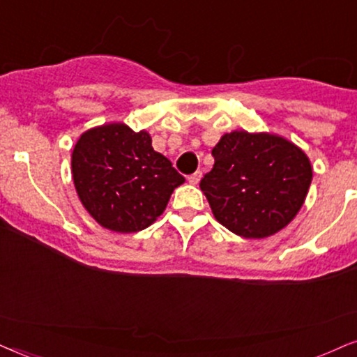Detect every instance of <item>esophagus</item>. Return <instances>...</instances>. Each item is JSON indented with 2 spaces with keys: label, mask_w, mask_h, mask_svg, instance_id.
<instances>
[{
  "label": "esophagus",
  "mask_w": 357,
  "mask_h": 357,
  "mask_svg": "<svg viewBox=\"0 0 357 357\" xmlns=\"http://www.w3.org/2000/svg\"><path fill=\"white\" fill-rule=\"evenodd\" d=\"M201 178H202L201 171H196V173H192L191 176H188V181H189V184H194V186H196V184L201 181Z\"/></svg>",
  "instance_id": "obj_1"
}]
</instances>
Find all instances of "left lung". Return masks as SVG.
<instances>
[{"mask_svg":"<svg viewBox=\"0 0 357 357\" xmlns=\"http://www.w3.org/2000/svg\"><path fill=\"white\" fill-rule=\"evenodd\" d=\"M214 166L201 179L214 218L245 238L273 236L298 214L313 169L288 139L245 130L225 133L212 148Z\"/></svg>","mask_w":357,"mask_h":357,"instance_id":"obj_1","label":"left lung"}]
</instances>
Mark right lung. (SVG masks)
Wrapping results in <instances>:
<instances>
[{
	"label": "right lung",
	"mask_w": 357,
	"mask_h": 357,
	"mask_svg": "<svg viewBox=\"0 0 357 357\" xmlns=\"http://www.w3.org/2000/svg\"><path fill=\"white\" fill-rule=\"evenodd\" d=\"M72 178L85 209L102 227L120 234L146 229L163 214L184 178L153 150L145 130L107 123L80 135Z\"/></svg>",
	"instance_id": "right-lung-1"
}]
</instances>
